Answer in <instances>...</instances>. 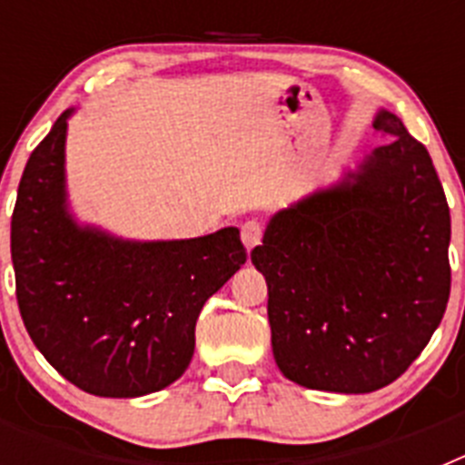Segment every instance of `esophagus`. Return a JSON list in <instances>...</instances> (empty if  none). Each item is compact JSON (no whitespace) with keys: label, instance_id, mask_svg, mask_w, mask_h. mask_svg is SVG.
I'll list each match as a JSON object with an SVG mask.
<instances>
[{"label":"esophagus","instance_id":"1","mask_svg":"<svg viewBox=\"0 0 465 465\" xmlns=\"http://www.w3.org/2000/svg\"><path fill=\"white\" fill-rule=\"evenodd\" d=\"M262 240V223L256 219H249L242 223V242H244L246 249H253V246L261 244Z\"/></svg>","mask_w":465,"mask_h":465}]
</instances>
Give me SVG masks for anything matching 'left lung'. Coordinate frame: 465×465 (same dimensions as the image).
I'll return each instance as SVG.
<instances>
[{"label": "left lung", "instance_id": "left-lung-1", "mask_svg": "<svg viewBox=\"0 0 465 465\" xmlns=\"http://www.w3.org/2000/svg\"><path fill=\"white\" fill-rule=\"evenodd\" d=\"M375 130L386 139L359 172L274 213L252 252L279 371L316 391L391 384L450 300L451 221L433 160L389 111Z\"/></svg>", "mask_w": 465, "mask_h": 465}]
</instances>
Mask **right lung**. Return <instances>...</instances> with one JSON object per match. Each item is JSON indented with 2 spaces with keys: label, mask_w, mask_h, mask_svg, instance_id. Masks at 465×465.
Here are the masks:
<instances>
[{
  "label": "right lung",
  "mask_w": 465,
  "mask_h": 465,
  "mask_svg": "<svg viewBox=\"0 0 465 465\" xmlns=\"http://www.w3.org/2000/svg\"><path fill=\"white\" fill-rule=\"evenodd\" d=\"M64 111L32 151L11 216L20 316L44 359L93 396L134 398L179 380L204 302L246 262L240 230L123 242L64 204Z\"/></svg>",
  "instance_id": "obj_1"
}]
</instances>
